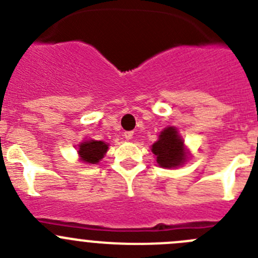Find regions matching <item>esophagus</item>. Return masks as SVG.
<instances>
[{
  "mask_svg": "<svg viewBox=\"0 0 258 258\" xmlns=\"http://www.w3.org/2000/svg\"><path fill=\"white\" fill-rule=\"evenodd\" d=\"M124 139H126V140H131L132 139V136H134V132L132 131H127V132H124Z\"/></svg>",
  "mask_w": 258,
  "mask_h": 258,
  "instance_id": "esophagus-1",
  "label": "esophagus"
}]
</instances>
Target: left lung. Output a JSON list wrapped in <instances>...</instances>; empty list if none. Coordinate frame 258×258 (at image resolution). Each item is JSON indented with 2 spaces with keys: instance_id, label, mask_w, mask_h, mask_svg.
<instances>
[{
  "instance_id": "8db88e82",
  "label": "left lung",
  "mask_w": 258,
  "mask_h": 258,
  "mask_svg": "<svg viewBox=\"0 0 258 258\" xmlns=\"http://www.w3.org/2000/svg\"><path fill=\"white\" fill-rule=\"evenodd\" d=\"M151 151L159 167L165 169L182 167L189 156V150L174 126L167 127L159 134L158 140L151 145Z\"/></svg>"
}]
</instances>
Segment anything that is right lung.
I'll list each match as a JSON object with an SVG mask.
<instances>
[{
	"label": "right lung",
	"instance_id": "1",
	"mask_svg": "<svg viewBox=\"0 0 258 258\" xmlns=\"http://www.w3.org/2000/svg\"><path fill=\"white\" fill-rule=\"evenodd\" d=\"M108 144L98 140H84L79 144V159L85 164H98L108 151Z\"/></svg>",
	"mask_w": 258,
	"mask_h": 258
}]
</instances>
